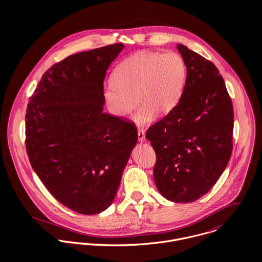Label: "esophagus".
<instances>
[{
    "mask_svg": "<svg viewBox=\"0 0 262 262\" xmlns=\"http://www.w3.org/2000/svg\"><path fill=\"white\" fill-rule=\"evenodd\" d=\"M145 140H146V138H145L144 130H138V141L139 142H144Z\"/></svg>",
    "mask_w": 262,
    "mask_h": 262,
    "instance_id": "esophagus-1",
    "label": "esophagus"
}]
</instances>
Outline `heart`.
Here are the masks:
<instances>
[{
  "label": "heart",
  "mask_w": 262,
  "mask_h": 262,
  "mask_svg": "<svg viewBox=\"0 0 262 262\" xmlns=\"http://www.w3.org/2000/svg\"><path fill=\"white\" fill-rule=\"evenodd\" d=\"M187 80V66L177 52L141 51L121 61L112 82L103 86L102 97L108 112L117 118L130 114L138 105L134 122L150 124L155 115L162 117L179 104Z\"/></svg>",
  "instance_id": "heart-1"
}]
</instances>
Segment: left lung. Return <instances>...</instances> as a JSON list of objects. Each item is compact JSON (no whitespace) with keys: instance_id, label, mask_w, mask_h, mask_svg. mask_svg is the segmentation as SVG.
I'll use <instances>...</instances> for the list:
<instances>
[{"instance_id":"8db88e82","label":"left lung","mask_w":262,"mask_h":262,"mask_svg":"<svg viewBox=\"0 0 262 262\" xmlns=\"http://www.w3.org/2000/svg\"><path fill=\"white\" fill-rule=\"evenodd\" d=\"M178 49L187 66L183 96L146 138L156 153L158 191L168 201L191 203L214 187L229 162L234 114L218 69L183 44Z\"/></svg>"}]
</instances>
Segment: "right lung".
<instances>
[{
  "instance_id": "add662e5",
  "label": "right lung",
  "mask_w": 262,
  "mask_h": 262,
  "mask_svg": "<svg viewBox=\"0 0 262 262\" xmlns=\"http://www.w3.org/2000/svg\"><path fill=\"white\" fill-rule=\"evenodd\" d=\"M124 44L75 53L42 75L26 113L30 163L50 193L83 215L107 210L137 144L134 125L103 112L106 72Z\"/></svg>"
}]
</instances>
